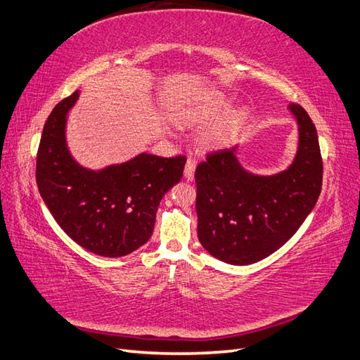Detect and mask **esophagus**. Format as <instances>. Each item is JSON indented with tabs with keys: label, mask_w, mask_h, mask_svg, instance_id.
<instances>
[{
	"label": "esophagus",
	"mask_w": 360,
	"mask_h": 360,
	"mask_svg": "<svg viewBox=\"0 0 360 360\" xmlns=\"http://www.w3.org/2000/svg\"><path fill=\"white\" fill-rule=\"evenodd\" d=\"M194 172H195V160L188 158V162L185 165V179L186 180H193L194 179Z\"/></svg>",
	"instance_id": "obj_1"
}]
</instances>
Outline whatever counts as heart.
Returning a JSON list of instances; mask_svg holds the SVG:
<instances>
[{"label":"heart","mask_w":360,"mask_h":360,"mask_svg":"<svg viewBox=\"0 0 360 360\" xmlns=\"http://www.w3.org/2000/svg\"><path fill=\"white\" fill-rule=\"evenodd\" d=\"M229 103L231 97L225 92L217 89H200L191 92L175 103L172 118L177 123L189 126L207 123L198 134V145L206 150H219L229 146L236 140L250 115L248 108L242 105L231 108L222 115L221 112L229 106ZM219 113L222 115L220 117L217 116Z\"/></svg>","instance_id":"obj_1"}]
</instances>
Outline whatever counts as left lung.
Here are the masks:
<instances>
[{"mask_svg": "<svg viewBox=\"0 0 360 360\" xmlns=\"http://www.w3.org/2000/svg\"><path fill=\"white\" fill-rule=\"evenodd\" d=\"M299 145L285 171L245 169L238 146L210 154L195 169L197 236L205 250L229 265H251L276 252L313 211L322 189L317 131L307 110L290 105Z\"/></svg>", "mask_w": 360, "mask_h": 360, "instance_id": "left-lung-1", "label": "left lung"}]
</instances>
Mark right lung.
Segmentation results:
<instances>
[{
  "mask_svg": "<svg viewBox=\"0 0 360 360\" xmlns=\"http://www.w3.org/2000/svg\"><path fill=\"white\" fill-rule=\"evenodd\" d=\"M75 91L46 120L37 155V185L61 229L79 246L122 257L153 236L160 200L183 175L186 157L141 153L124 163L89 169L72 157L66 141Z\"/></svg>",
  "mask_w": 360,
  "mask_h": 360,
  "instance_id": "obj_1",
  "label": "right lung"
}]
</instances>
